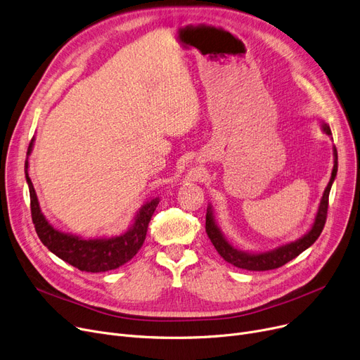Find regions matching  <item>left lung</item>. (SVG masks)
Instances as JSON below:
<instances>
[{
  "mask_svg": "<svg viewBox=\"0 0 360 360\" xmlns=\"http://www.w3.org/2000/svg\"><path fill=\"white\" fill-rule=\"evenodd\" d=\"M322 131L326 135H333L330 127L328 123L322 122ZM334 153V167L331 172V178L330 182H328L326 188L323 191V195L321 198L319 207L315 216V221L311 224V228L304 233V236L299 240L291 241L288 244H283L274 250H269V252H262V253H252V252H244V250H238L233 245H231L228 243V240L225 238L224 232L221 231V228L217 226L214 216H213V209L209 205L207 207V213H206V232L212 241V244L214 245L216 252L221 255L228 263L233 264L240 269H247V271H271V269H276L281 268L283 264L288 263L290 260L295 259L300 253H303L306 248H309L311 244H314L318 237L321 236V232L323 229V225L326 222V212H328V197H330V191L333 182L337 176V170H338V158H337V148H333Z\"/></svg>",
  "mask_w": 360,
  "mask_h": 360,
  "instance_id": "left-lung-1",
  "label": "left lung"
}]
</instances>
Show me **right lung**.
<instances>
[{"mask_svg": "<svg viewBox=\"0 0 360 360\" xmlns=\"http://www.w3.org/2000/svg\"><path fill=\"white\" fill-rule=\"evenodd\" d=\"M34 148V138L27 147V158ZM29 162H25V175L29 186L30 195V213H32V222L42 244L54 253L61 260L72 264L82 272H105L117 269L122 264L129 262L138 250L143 247L148 224L151 216L159 205V197L146 201L136 212L131 226L127 232L115 237L101 238H82L73 233L63 232L54 228L44 213L41 212L39 201L34 188V184L27 174Z\"/></svg>", "mask_w": 360, "mask_h": 360, "instance_id": "obj_1", "label": "right lung"}]
</instances>
